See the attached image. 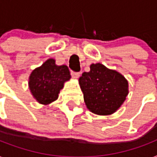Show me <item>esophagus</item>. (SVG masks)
<instances>
[{"instance_id": "obj_1", "label": "esophagus", "mask_w": 157, "mask_h": 157, "mask_svg": "<svg viewBox=\"0 0 157 157\" xmlns=\"http://www.w3.org/2000/svg\"><path fill=\"white\" fill-rule=\"evenodd\" d=\"M71 75H72V76L73 77V78L76 79V78H78L79 76H80V72H73V71H72V72H71Z\"/></svg>"}]
</instances>
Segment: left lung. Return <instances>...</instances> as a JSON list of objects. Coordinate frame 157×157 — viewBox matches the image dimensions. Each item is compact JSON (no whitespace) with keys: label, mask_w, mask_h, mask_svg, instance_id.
Listing matches in <instances>:
<instances>
[{"label":"left lung","mask_w":157,"mask_h":157,"mask_svg":"<svg viewBox=\"0 0 157 157\" xmlns=\"http://www.w3.org/2000/svg\"><path fill=\"white\" fill-rule=\"evenodd\" d=\"M85 105L99 115L113 114L128 94V83L123 75L101 63H93L90 71L79 79Z\"/></svg>","instance_id":"left-lung-1"}]
</instances>
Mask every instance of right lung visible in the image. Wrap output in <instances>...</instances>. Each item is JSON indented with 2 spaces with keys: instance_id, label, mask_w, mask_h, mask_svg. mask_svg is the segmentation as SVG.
I'll return each mask as SVG.
<instances>
[{
  "instance_id": "1",
  "label": "right lung",
  "mask_w": 157,
  "mask_h": 157,
  "mask_svg": "<svg viewBox=\"0 0 157 157\" xmlns=\"http://www.w3.org/2000/svg\"><path fill=\"white\" fill-rule=\"evenodd\" d=\"M70 78L67 66L56 65L55 59H49L41 67H37L31 72L29 86L34 98L41 104L48 105L58 98L63 83Z\"/></svg>"
}]
</instances>
